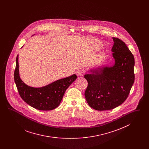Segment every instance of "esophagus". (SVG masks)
I'll return each instance as SVG.
<instances>
[{"mask_svg":"<svg viewBox=\"0 0 149 149\" xmlns=\"http://www.w3.org/2000/svg\"><path fill=\"white\" fill-rule=\"evenodd\" d=\"M84 71L82 69H79L77 71V74L78 76H81L84 74Z\"/></svg>","mask_w":149,"mask_h":149,"instance_id":"obj_1","label":"esophagus"}]
</instances>
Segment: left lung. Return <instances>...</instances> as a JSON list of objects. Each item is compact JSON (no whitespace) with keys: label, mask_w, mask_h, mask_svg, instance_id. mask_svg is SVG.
Returning <instances> with one entry per match:
<instances>
[{"label":"left lung","mask_w":149,"mask_h":149,"mask_svg":"<svg viewBox=\"0 0 149 149\" xmlns=\"http://www.w3.org/2000/svg\"><path fill=\"white\" fill-rule=\"evenodd\" d=\"M113 65L91 69L84 77L88 81L85 99L97 111L110 110L127 99L135 80L134 55L120 39L113 37Z\"/></svg>","instance_id":"8db88e82"}]
</instances>
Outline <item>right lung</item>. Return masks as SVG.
<instances>
[{"instance_id":"add662e5","label":"right lung","mask_w":149,"mask_h":149,"mask_svg":"<svg viewBox=\"0 0 149 149\" xmlns=\"http://www.w3.org/2000/svg\"><path fill=\"white\" fill-rule=\"evenodd\" d=\"M14 78L19 94L26 103L36 109L50 111L59 106L65 91L76 80L77 76L73 74L42 87L30 86L25 84L20 78L18 55L16 58Z\"/></svg>"}]
</instances>
